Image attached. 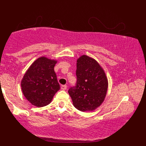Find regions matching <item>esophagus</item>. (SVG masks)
<instances>
[{"mask_svg":"<svg viewBox=\"0 0 146 146\" xmlns=\"http://www.w3.org/2000/svg\"><path fill=\"white\" fill-rule=\"evenodd\" d=\"M67 88V86L66 85H62L61 86V89L63 90H65Z\"/></svg>","mask_w":146,"mask_h":146,"instance_id":"obj_1","label":"esophagus"}]
</instances>
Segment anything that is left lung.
Here are the masks:
<instances>
[{"label":"left lung","instance_id":"8db88e82","mask_svg":"<svg viewBox=\"0 0 146 146\" xmlns=\"http://www.w3.org/2000/svg\"><path fill=\"white\" fill-rule=\"evenodd\" d=\"M76 66V86L68 90L74 106L82 111L95 110L106 96V75L100 64L88 56L79 57Z\"/></svg>","mask_w":146,"mask_h":146}]
</instances>
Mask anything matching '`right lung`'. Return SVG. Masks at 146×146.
<instances>
[{
	"mask_svg": "<svg viewBox=\"0 0 146 146\" xmlns=\"http://www.w3.org/2000/svg\"><path fill=\"white\" fill-rule=\"evenodd\" d=\"M56 60L41 56L29 68L21 80L25 97L35 106L40 108L49 104L60 90L54 66Z\"/></svg>",
	"mask_w": 146,
	"mask_h": 146,
	"instance_id": "obj_1",
	"label": "right lung"
}]
</instances>
